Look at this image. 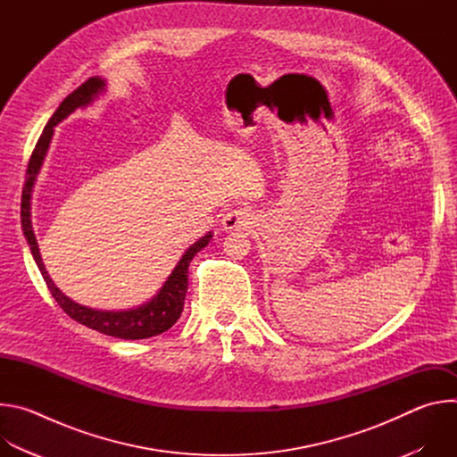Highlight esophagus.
Here are the masks:
<instances>
[{"mask_svg": "<svg viewBox=\"0 0 457 457\" xmlns=\"http://www.w3.org/2000/svg\"><path fill=\"white\" fill-rule=\"evenodd\" d=\"M253 224H254V215L247 208L229 210L222 219L224 231H245V229H251Z\"/></svg>", "mask_w": 457, "mask_h": 457, "instance_id": "esophagus-1", "label": "esophagus"}]
</instances>
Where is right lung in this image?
<instances>
[{
    "label": "right lung",
    "instance_id": "1",
    "mask_svg": "<svg viewBox=\"0 0 457 457\" xmlns=\"http://www.w3.org/2000/svg\"><path fill=\"white\" fill-rule=\"evenodd\" d=\"M106 87V81L101 78H90L87 83H83L78 90H74L67 99H64L59 108L54 112L50 120L46 122L43 134L32 152V157L29 161L27 168V180L23 186L21 195V228L23 235L27 238V244L30 247V253L36 260V264L43 275V280L46 282L52 296L59 303V307L67 312L76 321L87 325V328L99 331L106 337H115L122 340H143L150 337H157L164 331H168L171 325L180 318V312L184 309V298L187 293V268L193 256L197 254L203 247L208 245L213 233L208 231L204 237H201L197 242L191 244L177 266L173 268L171 275L166 278L164 286L159 289V293L148 300L146 303L134 307V309H124V311H103V309H92L87 305H81L64 295L48 277V271L45 270L43 258L37 247V240L32 228V215H30V199H32V189L34 182L37 179V173L41 170V164L45 161V155L48 152L52 136H54V126H57L62 119H67L71 113H74L78 108L88 106Z\"/></svg>",
    "mask_w": 457,
    "mask_h": 457
}]
</instances>
